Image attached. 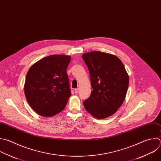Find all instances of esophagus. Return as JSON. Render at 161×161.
<instances>
[{"label": "esophagus", "mask_w": 161, "mask_h": 161, "mask_svg": "<svg viewBox=\"0 0 161 161\" xmlns=\"http://www.w3.org/2000/svg\"><path fill=\"white\" fill-rule=\"evenodd\" d=\"M79 90H80L79 88H76V89L75 90V93H78L79 92Z\"/></svg>", "instance_id": "obj_1"}]
</instances>
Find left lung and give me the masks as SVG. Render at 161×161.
<instances>
[{
  "label": "left lung",
  "instance_id": "8db88e82",
  "mask_svg": "<svg viewBox=\"0 0 161 161\" xmlns=\"http://www.w3.org/2000/svg\"><path fill=\"white\" fill-rule=\"evenodd\" d=\"M82 58L90 73L92 91L83 102L85 109L97 119L114 114L123 103L129 77L116 56L98 51L85 53Z\"/></svg>",
  "mask_w": 161,
  "mask_h": 161
}]
</instances>
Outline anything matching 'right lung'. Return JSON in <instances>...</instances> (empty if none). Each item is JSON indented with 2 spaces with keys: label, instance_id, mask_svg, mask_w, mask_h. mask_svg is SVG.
Here are the masks:
<instances>
[{
  "label": "right lung",
  "instance_id": "obj_1",
  "mask_svg": "<svg viewBox=\"0 0 161 161\" xmlns=\"http://www.w3.org/2000/svg\"><path fill=\"white\" fill-rule=\"evenodd\" d=\"M71 57H45L29 69L24 86L26 100L39 115L51 117L61 112L71 95L66 72Z\"/></svg>",
  "mask_w": 161,
  "mask_h": 161
}]
</instances>
